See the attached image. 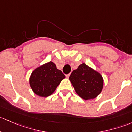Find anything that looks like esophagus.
<instances>
[{"label":"esophagus","instance_id":"obj_1","mask_svg":"<svg viewBox=\"0 0 132 132\" xmlns=\"http://www.w3.org/2000/svg\"><path fill=\"white\" fill-rule=\"evenodd\" d=\"M70 74H67V75H66V77H67V78H69V76H70Z\"/></svg>","mask_w":132,"mask_h":132}]
</instances>
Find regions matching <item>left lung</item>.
Wrapping results in <instances>:
<instances>
[{
  "label": "left lung",
  "instance_id": "obj_1",
  "mask_svg": "<svg viewBox=\"0 0 132 132\" xmlns=\"http://www.w3.org/2000/svg\"><path fill=\"white\" fill-rule=\"evenodd\" d=\"M69 80L76 93L85 100L97 97L104 86L101 74L84 63L73 70Z\"/></svg>",
  "mask_w": 132,
  "mask_h": 132
}]
</instances>
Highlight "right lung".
I'll return each instance as SVG.
<instances>
[{"label": "right lung", "instance_id": "add662e5", "mask_svg": "<svg viewBox=\"0 0 132 132\" xmlns=\"http://www.w3.org/2000/svg\"><path fill=\"white\" fill-rule=\"evenodd\" d=\"M65 76L53 62H47L33 70L29 79L30 86L37 95L47 97L56 90Z\"/></svg>", "mask_w": 132, "mask_h": 132}]
</instances>
